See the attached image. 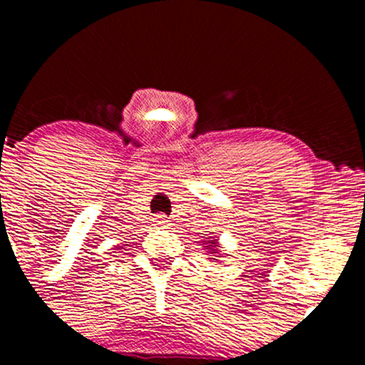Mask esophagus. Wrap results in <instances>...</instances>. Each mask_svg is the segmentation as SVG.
Segmentation results:
<instances>
[{
    "mask_svg": "<svg viewBox=\"0 0 365 365\" xmlns=\"http://www.w3.org/2000/svg\"><path fill=\"white\" fill-rule=\"evenodd\" d=\"M154 223H156L158 228H170V225H171L170 221L166 220L165 216H158V217H156V221H154Z\"/></svg>",
    "mask_w": 365,
    "mask_h": 365,
    "instance_id": "obj_1",
    "label": "esophagus"
}]
</instances>
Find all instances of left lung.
<instances>
[{"instance_id": "8db88e82", "label": "left lung", "mask_w": 365, "mask_h": 365, "mask_svg": "<svg viewBox=\"0 0 365 365\" xmlns=\"http://www.w3.org/2000/svg\"><path fill=\"white\" fill-rule=\"evenodd\" d=\"M202 244H204V247H206L207 255H211L209 259H212V261L217 262V259L223 257V254H221V250H220L221 245H220V242H217L216 237H211L209 240H204Z\"/></svg>"}]
</instances>
